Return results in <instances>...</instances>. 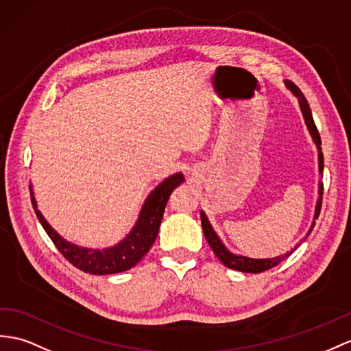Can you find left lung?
Instances as JSON below:
<instances>
[{
  "instance_id": "8db88e82",
  "label": "left lung",
  "mask_w": 351,
  "mask_h": 351,
  "mask_svg": "<svg viewBox=\"0 0 351 351\" xmlns=\"http://www.w3.org/2000/svg\"><path fill=\"white\" fill-rule=\"evenodd\" d=\"M285 84L286 88L293 93V97L298 98V102H299V108H301V113L304 116V122L306 125V130H308L311 138H313V143L315 144V147H317V158H319V174L322 176L323 173V153H322V141H320V135H319V131L317 128H315V123L313 121V114H311V110H310V106L308 102H306L304 93L299 90V88L296 86L295 83H292L290 80H285ZM322 195H323V183L319 182V198H317V202H315V210H314V217H313V223L308 229V232H306L305 238L308 237L311 234V230L315 225V219L319 217L320 215V208H322ZM201 225H202V230H204V235H205V240L208 241L210 247L213 249V252H215V254L219 258V261L225 265V267L230 268V269H235V271H241V272H252V274H258V272H262V271H267L272 267H276V265H278L281 261L286 259L287 256H290L293 253L295 249H298L299 244L295 245L293 250L287 252L285 256H277V258H267V259H253V258H247V256H243V254H237V253H232L230 252L228 247L225 245V243L221 241V238L217 235V232L215 230V228H213V225L210 223V220L207 217V215L201 210ZM304 238V240H305ZM302 240V241H304Z\"/></svg>"
}]
</instances>
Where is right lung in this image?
Wrapping results in <instances>:
<instances>
[{"label": "right lung", "instance_id": "obj_1", "mask_svg": "<svg viewBox=\"0 0 351 351\" xmlns=\"http://www.w3.org/2000/svg\"><path fill=\"white\" fill-rule=\"evenodd\" d=\"M183 182V173H176L167 177L164 182H160L144 199L140 215L130 232L125 235L123 240L114 245L106 247V249H92V247H82L71 241H66L41 215L36 196H34L32 184H29V191L32 207L36 210L41 226L45 228L46 234L53 241L56 249L62 253L64 258L68 262H71L75 268L89 272V274L107 276L131 269L150 250V247L158 237L169 195Z\"/></svg>", "mask_w": 351, "mask_h": 351}]
</instances>
